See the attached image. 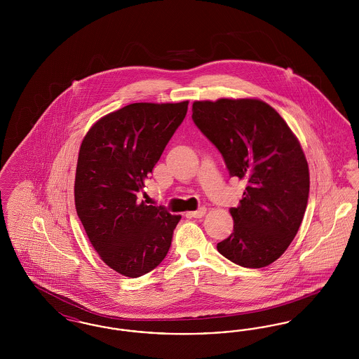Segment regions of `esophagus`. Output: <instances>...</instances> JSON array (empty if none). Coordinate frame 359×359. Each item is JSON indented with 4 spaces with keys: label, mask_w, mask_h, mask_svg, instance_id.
<instances>
[{
    "label": "esophagus",
    "mask_w": 359,
    "mask_h": 359,
    "mask_svg": "<svg viewBox=\"0 0 359 359\" xmlns=\"http://www.w3.org/2000/svg\"><path fill=\"white\" fill-rule=\"evenodd\" d=\"M205 211H207L205 207H201V208H198L195 211H191L189 215L194 217V218H202V217H205Z\"/></svg>",
    "instance_id": "1"
}]
</instances>
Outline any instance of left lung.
Segmentation results:
<instances>
[{"mask_svg": "<svg viewBox=\"0 0 359 359\" xmlns=\"http://www.w3.org/2000/svg\"><path fill=\"white\" fill-rule=\"evenodd\" d=\"M195 125L222 154L230 176L246 180L234 230L218 252L243 268H264L297 234L309 194V171L299 140L268 103L255 98L195 101Z\"/></svg>", "mask_w": 359, "mask_h": 359, "instance_id": "obj_1", "label": "left lung"}]
</instances>
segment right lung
I'll list each match as a JSON object with an SVG mask.
<instances>
[{
    "mask_svg": "<svg viewBox=\"0 0 359 359\" xmlns=\"http://www.w3.org/2000/svg\"><path fill=\"white\" fill-rule=\"evenodd\" d=\"M188 101L130 103L97 121L78 156L75 207L103 262L126 277L154 271L180 215L137 202L145 179L187 114Z\"/></svg>",
    "mask_w": 359,
    "mask_h": 359,
    "instance_id": "add662e5",
    "label": "right lung"
}]
</instances>
